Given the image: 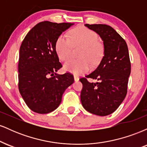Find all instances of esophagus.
Here are the masks:
<instances>
[{
  "mask_svg": "<svg viewBox=\"0 0 147 147\" xmlns=\"http://www.w3.org/2000/svg\"><path fill=\"white\" fill-rule=\"evenodd\" d=\"M74 79H75V82H77L79 80V77L77 75H74Z\"/></svg>",
  "mask_w": 147,
  "mask_h": 147,
  "instance_id": "34e87169",
  "label": "esophagus"
}]
</instances>
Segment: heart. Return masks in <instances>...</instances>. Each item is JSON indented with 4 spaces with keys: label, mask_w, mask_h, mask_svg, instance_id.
I'll list each match as a JSON object with an SVG mask.
<instances>
[{
    "label": "heart",
    "mask_w": 147,
    "mask_h": 147,
    "mask_svg": "<svg viewBox=\"0 0 147 147\" xmlns=\"http://www.w3.org/2000/svg\"><path fill=\"white\" fill-rule=\"evenodd\" d=\"M70 41L65 34L59 36L56 41L55 50L59 58L66 61L72 56L73 43L74 47L82 46L79 59L70 60L64 65V70L76 75L85 73L90 70L91 63L97 65L104 54L103 45L98 41V36L93 30L84 26H79L70 31Z\"/></svg>",
    "instance_id": "obj_1"
}]
</instances>
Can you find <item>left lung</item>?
I'll use <instances>...</instances> for the list:
<instances>
[{"label":"left lung","instance_id":"1","mask_svg":"<svg viewBox=\"0 0 147 147\" xmlns=\"http://www.w3.org/2000/svg\"><path fill=\"white\" fill-rule=\"evenodd\" d=\"M97 33L104 41V57L97 68L79 80L83 84L81 102L89 113L106 116L122 104L126 93L131 74L127 44L112 27L104 24H85ZM87 78L97 79L90 83Z\"/></svg>","mask_w":147,"mask_h":147}]
</instances>
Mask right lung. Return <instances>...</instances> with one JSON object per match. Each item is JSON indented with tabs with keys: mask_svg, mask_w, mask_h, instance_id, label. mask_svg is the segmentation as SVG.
I'll return each mask as SVG.
<instances>
[{
	"mask_svg": "<svg viewBox=\"0 0 147 147\" xmlns=\"http://www.w3.org/2000/svg\"><path fill=\"white\" fill-rule=\"evenodd\" d=\"M73 23L43 21L30 30L22 42L18 60V90L34 112L55 111L64 91L74 82L72 74L57 73L62 67L55 45L59 36Z\"/></svg>",
	"mask_w": 147,
	"mask_h": 147,
	"instance_id": "1",
	"label": "right lung"
}]
</instances>
